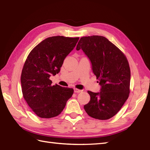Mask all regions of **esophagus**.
Masks as SVG:
<instances>
[{
	"mask_svg": "<svg viewBox=\"0 0 150 150\" xmlns=\"http://www.w3.org/2000/svg\"><path fill=\"white\" fill-rule=\"evenodd\" d=\"M82 91V90L81 89H76V88H74V92L76 93H79Z\"/></svg>",
	"mask_w": 150,
	"mask_h": 150,
	"instance_id": "obj_1",
	"label": "esophagus"
}]
</instances>
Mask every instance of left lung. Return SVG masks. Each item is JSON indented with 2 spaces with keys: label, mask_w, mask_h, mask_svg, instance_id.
Segmentation results:
<instances>
[{
  "label": "left lung",
  "mask_w": 150,
  "mask_h": 150,
  "mask_svg": "<svg viewBox=\"0 0 150 150\" xmlns=\"http://www.w3.org/2000/svg\"><path fill=\"white\" fill-rule=\"evenodd\" d=\"M76 50L82 49L91 62L100 91H88L89 102L83 108L89 116L109 120L119 112L130 93V69L125 54L102 36L81 38Z\"/></svg>",
  "instance_id": "8db88e82"
}]
</instances>
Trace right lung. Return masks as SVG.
<instances>
[{
  "instance_id": "obj_1",
  "label": "right lung",
  "mask_w": 150,
  "mask_h": 150,
  "mask_svg": "<svg viewBox=\"0 0 150 150\" xmlns=\"http://www.w3.org/2000/svg\"><path fill=\"white\" fill-rule=\"evenodd\" d=\"M79 39L61 36L47 38L28 55L21 75V84L24 99L38 116H58L74 93L72 88L52 86L50 76L60 71L64 59Z\"/></svg>"
}]
</instances>
